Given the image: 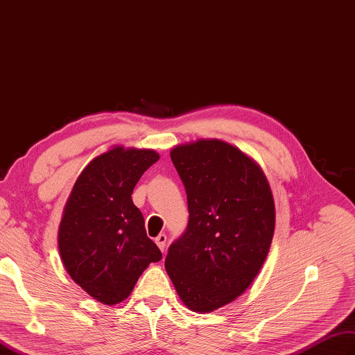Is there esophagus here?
<instances>
[{"instance_id": "obj_1", "label": "esophagus", "mask_w": 355, "mask_h": 355, "mask_svg": "<svg viewBox=\"0 0 355 355\" xmlns=\"http://www.w3.org/2000/svg\"><path fill=\"white\" fill-rule=\"evenodd\" d=\"M156 244L159 246V249L163 252L166 248V235L165 234H159L156 237Z\"/></svg>"}]
</instances>
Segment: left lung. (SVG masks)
Here are the masks:
<instances>
[{"mask_svg": "<svg viewBox=\"0 0 355 355\" xmlns=\"http://www.w3.org/2000/svg\"><path fill=\"white\" fill-rule=\"evenodd\" d=\"M171 160L183 181L189 223L169 246L165 268L193 312L234 302L257 277L275 234V201L264 172L219 139L177 145Z\"/></svg>", "mask_w": 355, "mask_h": 355, "instance_id": "left-lung-1", "label": "left lung"}]
</instances>
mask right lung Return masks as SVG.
I'll list each match as a JSON object with an SVG mask.
<instances>
[{"mask_svg":"<svg viewBox=\"0 0 355 355\" xmlns=\"http://www.w3.org/2000/svg\"><path fill=\"white\" fill-rule=\"evenodd\" d=\"M159 154L114 147L91 160L67 199L58 249L69 276L97 302L112 306L130 295L162 252L147 237L133 189Z\"/></svg>","mask_w":355,"mask_h":355,"instance_id":"obj_1","label":"right lung"}]
</instances>
